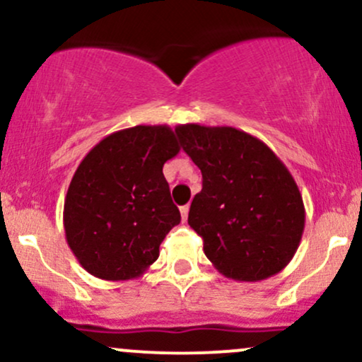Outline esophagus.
Returning <instances> with one entry per match:
<instances>
[{
  "instance_id": "1",
  "label": "esophagus",
  "mask_w": 362,
  "mask_h": 362,
  "mask_svg": "<svg viewBox=\"0 0 362 362\" xmlns=\"http://www.w3.org/2000/svg\"><path fill=\"white\" fill-rule=\"evenodd\" d=\"M180 214H182V221H187V218H189V206H182Z\"/></svg>"
}]
</instances>
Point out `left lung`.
<instances>
[{
	"instance_id": "1",
	"label": "left lung",
	"mask_w": 362,
	"mask_h": 362,
	"mask_svg": "<svg viewBox=\"0 0 362 362\" xmlns=\"http://www.w3.org/2000/svg\"><path fill=\"white\" fill-rule=\"evenodd\" d=\"M202 173L189 211L190 228L223 276L257 282L281 272L300 247L305 206L276 153L235 127L184 124L175 129Z\"/></svg>"
}]
</instances>
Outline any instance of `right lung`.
Segmentation results:
<instances>
[{
  "label": "right lung",
  "instance_id": "obj_1",
  "mask_svg": "<svg viewBox=\"0 0 362 362\" xmlns=\"http://www.w3.org/2000/svg\"><path fill=\"white\" fill-rule=\"evenodd\" d=\"M168 126L112 132L83 158L64 199L66 240L81 267L105 281L136 279L180 223L163 165L178 155Z\"/></svg>",
  "mask_w": 362,
  "mask_h": 362
}]
</instances>
